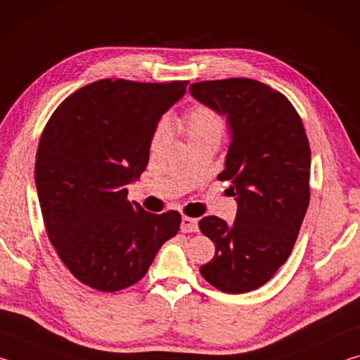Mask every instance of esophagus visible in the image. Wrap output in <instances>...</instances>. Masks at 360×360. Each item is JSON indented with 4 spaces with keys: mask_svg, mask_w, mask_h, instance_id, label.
I'll use <instances>...</instances> for the list:
<instances>
[{
    "mask_svg": "<svg viewBox=\"0 0 360 360\" xmlns=\"http://www.w3.org/2000/svg\"><path fill=\"white\" fill-rule=\"evenodd\" d=\"M181 230L184 231V233H192V231H197L198 230V221L193 217H188L184 216L181 219Z\"/></svg>",
    "mask_w": 360,
    "mask_h": 360,
    "instance_id": "34e87169",
    "label": "esophagus"
}]
</instances>
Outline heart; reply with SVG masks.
Segmentation results:
<instances>
[{"mask_svg":"<svg viewBox=\"0 0 360 360\" xmlns=\"http://www.w3.org/2000/svg\"><path fill=\"white\" fill-rule=\"evenodd\" d=\"M182 130H184L187 135L188 141L208 135L221 136L222 120L219 117V114L216 111H212L211 108L195 106L186 114L184 120H182ZM163 131H165V125L162 124L157 129L155 141L163 135Z\"/></svg>","mask_w":360,"mask_h":360,"instance_id":"1","label":"heart"}]
</instances>
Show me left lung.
Instances as JSON below:
<instances>
[{"mask_svg": "<svg viewBox=\"0 0 360 360\" xmlns=\"http://www.w3.org/2000/svg\"><path fill=\"white\" fill-rule=\"evenodd\" d=\"M188 92L227 119L230 144L219 181H230L235 222L206 216L216 245L200 273L216 289L245 294L270 281L295 245L309 203L311 150L300 115L283 94L254 79L195 82Z\"/></svg>", "mask_w": 360, "mask_h": 360, "instance_id": "left-lung-1", "label": "left lung"}]
</instances>
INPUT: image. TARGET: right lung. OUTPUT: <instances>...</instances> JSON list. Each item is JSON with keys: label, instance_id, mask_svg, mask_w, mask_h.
<instances>
[{"label": "right lung", "instance_id": "obj_1", "mask_svg": "<svg viewBox=\"0 0 360 360\" xmlns=\"http://www.w3.org/2000/svg\"><path fill=\"white\" fill-rule=\"evenodd\" d=\"M186 84L101 79L70 95L42 131L34 182L47 236L89 288H130L178 233V211L150 214L125 186L148 167L158 120Z\"/></svg>", "mask_w": 360, "mask_h": 360}]
</instances>
